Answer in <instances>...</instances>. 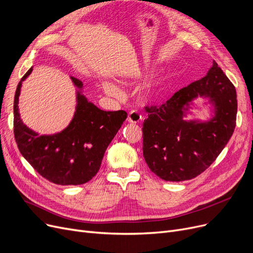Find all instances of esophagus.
<instances>
[{
	"mask_svg": "<svg viewBox=\"0 0 253 253\" xmlns=\"http://www.w3.org/2000/svg\"><path fill=\"white\" fill-rule=\"evenodd\" d=\"M142 116L138 111H130L127 115V122L130 124H139L141 122Z\"/></svg>",
	"mask_w": 253,
	"mask_h": 253,
	"instance_id": "esophagus-1",
	"label": "esophagus"
}]
</instances>
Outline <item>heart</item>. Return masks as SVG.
<instances>
[{"instance_id":"1","label":"heart","mask_w":253,"mask_h":253,"mask_svg":"<svg viewBox=\"0 0 253 253\" xmlns=\"http://www.w3.org/2000/svg\"><path fill=\"white\" fill-rule=\"evenodd\" d=\"M102 86H103V89L105 90V92L110 94V95H118L120 92L119 88L115 85L114 83H112L110 81H104L102 83Z\"/></svg>"}]
</instances>
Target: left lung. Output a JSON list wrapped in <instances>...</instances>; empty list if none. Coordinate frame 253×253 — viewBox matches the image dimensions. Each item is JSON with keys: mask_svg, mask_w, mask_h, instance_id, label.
Masks as SVG:
<instances>
[{"mask_svg": "<svg viewBox=\"0 0 253 253\" xmlns=\"http://www.w3.org/2000/svg\"><path fill=\"white\" fill-rule=\"evenodd\" d=\"M199 96L208 98L213 115L208 121L185 119ZM237 92L213 62L208 73L175 92L160 107H145L143 156L149 169L166 181L197 177L216 160L236 126Z\"/></svg>", "mask_w": 253, "mask_h": 253, "instance_id": "8db88e82", "label": "left lung"}]
</instances>
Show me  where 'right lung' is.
I'll use <instances>...</instances> for the list:
<instances>
[{"instance_id": "1", "label": "right lung", "mask_w": 253, "mask_h": 253, "mask_svg": "<svg viewBox=\"0 0 253 253\" xmlns=\"http://www.w3.org/2000/svg\"><path fill=\"white\" fill-rule=\"evenodd\" d=\"M14 97V136L18 149L30 165L48 181L58 185L86 183L98 173L104 153L127 114L124 110H101L82 93L83 84L71 77L77 87L76 111L69 126L59 133L39 135L22 123L18 99L22 81Z\"/></svg>"}]
</instances>
